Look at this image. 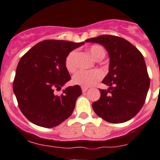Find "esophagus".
<instances>
[{"label": "esophagus", "instance_id": "esophagus-1", "mask_svg": "<svg viewBox=\"0 0 160 160\" xmlns=\"http://www.w3.org/2000/svg\"><path fill=\"white\" fill-rule=\"evenodd\" d=\"M81 89H82V92H86L88 88H85V87H82Z\"/></svg>", "mask_w": 160, "mask_h": 160}]
</instances>
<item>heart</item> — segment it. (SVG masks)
Wrapping results in <instances>:
<instances>
[{
    "label": "heart",
    "instance_id": "b5f03b06",
    "mask_svg": "<svg viewBox=\"0 0 160 160\" xmlns=\"http://www.w3.org/2000/svg\"><path fill=\"white\" fill-rule=\"evenodd\" d=\"M91 55L95 59L100 60L105 57L106 51L103 46L100 45H92L89 48ZM77 51L72 50L68 53L65 60V68L69 72H74L77 70ZM102 78V73L99 70L84 71L80 70L77 72L72 77V83L82 87H90Z\"/></svg>",
    "mask_w": 160,
    "mask_h": 160
}]
</instances>
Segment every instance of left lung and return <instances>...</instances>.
I'll use <instances>...</instances> for the list:
<instances>
[{
  "instance_id": "1",
  "label": "left lung",
  "mask_w": 160,
  "mask_h": 160,
  "mask_svg": "<svg viewBox=\"0 0 160 160\" xmlns=\"http://www.w3.org/2000/svg\"><path fill=\"white\" fill-rule=\"evenodd\" d=\"M86 42L102 45L110 56L109 72L102 80L110 88L99 89L100 98L92 103L94 111L110 123L130 120L142 108L150 85L142 53L129 41L114 35H100Z\"/></svg>"
}]
</instances>
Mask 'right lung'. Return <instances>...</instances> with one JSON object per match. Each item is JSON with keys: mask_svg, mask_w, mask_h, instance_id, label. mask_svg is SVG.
Masks as SVG:
<instances>
[{"mask_svg": "<svg viewBox=\"0 0 160 160\" xmlns=\"http://www.w3.org/2000/svg\"><path fill=\"white\" fill-rule=\"evenodd\" d=\"M63 40H44L37 43L19 60L13 81L18 106L31 122L53 128L72 114L82 94L79 85L54 94L71 80L65 60L69 52L83 44Z\"/></svg>", "mask_w": 160, "mask_h": 160, "instance_id": "obj_1", "label": "right lung"}]
</instances>
